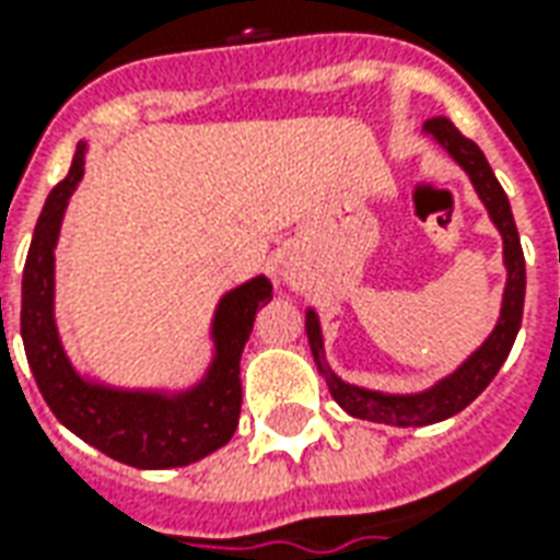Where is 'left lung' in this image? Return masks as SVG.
I'll return each instance as SVG.
<instances>
[{"instance_id": "left-lung-1", "label": "left lung", "mask_w": 560, "mask_h": 560, "mask_svg": "<svg viewBox=\"0 0 560 560\" xmlns=\"http://www.w3.org/2000/svg\"><path fill=\"white\" fill-rule=\"evenodd\" d=\"M425 135H432L465 167L470 183L477 188V195H480V200L489 209V219L494 221V228L504 236L506 288L504 303H501V317L494 324L492 336L482 341L480 348L470 353L453 375H446L432 389L413 393V396H387V393H375V389L351 387L341 377L332 375L327 363H324V339H320L317 315L312 308L305 312L308 345H312L320 375L327 377L332 399L339 401L351 417L387 422V425H429V422H441L446 417H453V413L465 411L470 401L492 384L498 369L504 365L506 353L513 348L518 327H522V305H525V255H522V243H518L516 221H513V212H510V200H506L501 183L494 179L489 161L480 152V147L465 138L446 116H432L425 122Z\"/></svg>"}]
</instances>
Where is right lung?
Returning a JSON list of instances; mask_svg holds the SVG:
<instances>
[{
  "label": "right lung",
  "mask_w": 560,
  "mask_h": 560,
  "mask_svg": "<svg viewBox=\"0 0 560 560\" xmlns=\"http://www.w3.org/2000/svg\"><path fill=\"white\" fill-rule=\"evenodd\" d=\"M86 147H78L71 171L44 203L30 255L23 267L20 336L35 384L56 420L131 468H183L215 453L236 432L243 408L240 357L260 305L272 300V284L264 276L245 281L221 296L212 320L215 360L197 387L167 396L143 389H114L92 384L68 363L54 320V248L68 197L83 176Z\"/></svg>",
  "instance_id": "obj_1"
}]
</instances>
